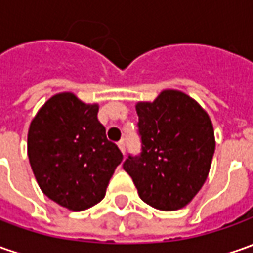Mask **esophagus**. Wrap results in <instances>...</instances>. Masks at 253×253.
I'll list each match as a JSON object with an SVG mask.
<instances>
[{"label":"esophagus","instance_id":"34e87169","mask_svg":"<svg viewBox=\"0 0 253 253\" xmlns=\"http://www.w3.org/2000/svg\"><path fill=\"white\" fill-rule=\"evenodd\" d=\"M118 147H119V148H120V151L125 154V151H126V148H125V141H123V140H120V141H119Z\"/></svg>","mask_w":253,"mask_h":253}]
</instances>
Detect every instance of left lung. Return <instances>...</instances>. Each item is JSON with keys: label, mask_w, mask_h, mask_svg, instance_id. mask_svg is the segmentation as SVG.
Segmentation results:
<instances>
[{"label": "left lung", "mask_w": 253, "mask_h": 253, "mask_svg": "<svg viewBox=\"0 0 253 253\" xmlns=\"http://www.w3.org/2000/svg\"><path fill=\"white\" fill-rule=\"evenodd\" d=\"M140 155H128L123 168L138 196L158 210L185 207L205 185L214 150L211 120L196 100L175 89L154 102H138Z\"/></svg>", "instance_id": "8db88e82"}]
</instances>
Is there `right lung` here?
Returning a JSON list of instances; mask_svg holds the SVG:
<instances>
[{
  "label": "right lung",
  "mask_w": 253,
  "mask_h": 253,
  "mask_svg": "<svg viewBox=\"0 0 253 253\" xmlns=\"http://www.w3.org/2000/svg\"><path fill=\"white\" fill-rule=\"evenodd\" d=\"M98 110L96 103L61 92L40 108L28 131V157L42 192L73 211L99 203L123 160Z\"/></svg>",
  "instance_id": "right-lung-1"
}]
</instances>
